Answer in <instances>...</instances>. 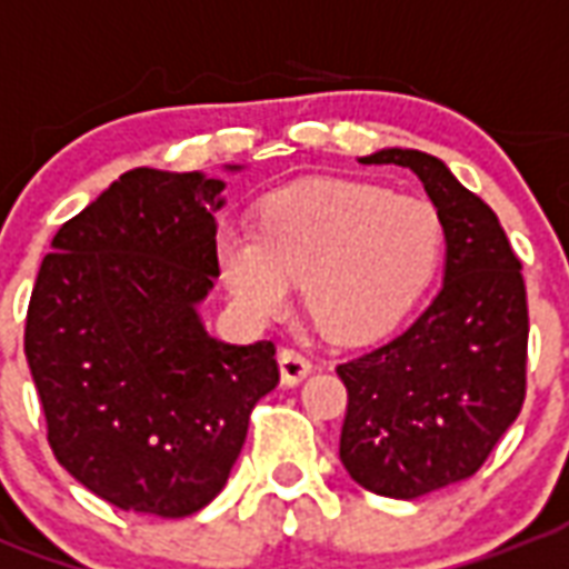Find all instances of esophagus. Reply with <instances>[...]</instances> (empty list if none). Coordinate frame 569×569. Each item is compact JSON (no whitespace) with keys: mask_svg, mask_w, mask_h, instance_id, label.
Here are the masks:
<instances>
[{"mask_svg":"<svg viewBox=\"0 0 569 569\" xmlns=\"http://www.w3.org/2000/svg\"><path fill=\"white\" fill-rule=\"evenodd\" d=\"M277 361H280V380H283V386H298L313 370V361L301 356L298 349H283Z\"/></svg>","mask_w":569,"mask_h":569,"instance_id":"esophagus-1","label":"esophagus"}]
</instances>
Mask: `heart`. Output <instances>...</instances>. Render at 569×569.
<instances>
[{"label": "heart", "instance_id": "obj_1", "mask_svg": "<svg viewBox=\"0 0 569 569\" xmlns=\"http://www.w3.org/2000/svg\"><path fill=\"white\" fill-rule=\"evenodd\" d=\"M443 252L431 201L356 180H305L264 196L259 231L222 226L217 268L256 326L283 317L301 280L310 317L331 340L380 335L422 296Z\"/></svg>", "mask_w": 569, "mask_h": 569}]
</instances>
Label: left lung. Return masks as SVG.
<instances>
[{
  "label": "left lung",
  "mask_w": 569,
  "mask_h": 569,
  "mask_svg": "<svg viewBox=\"0 0 569 569\" xmlns=\"http://www.w3.org/2000/svg\"><path fill=\"white\" fill-rule=\"evenodd\" d=\"M361 166L422 180L446 238L443 286L413 326L338 365L349 403L340 461L361 488L398 500L473 477L525 403L528 298L495 210L437 156L386 147Z\"/></svg>",
  "instance_id": "obj_1"
}]
</instances>
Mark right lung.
Segmentation results:
<instances>
[{
    "mask_svg": "<svg viewBox=\"0 0 569 569\" xmlns=\"http://www.w3.org/2000/svg\"><path fill=\"white\" fill-rule=\"evenodd\" d=\"M241 171V166H226ZM220 178L132 168L62 222L29 298V370L53 456L92 495L159 519L208 507L280 382L271 340L210 338Z\"/></svg>",
    "mask_w": 569,
    "mask_h": 569,
    "instance_id": "obj_1",
    "label": "right lung"
}]
</instances>
